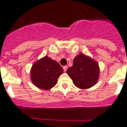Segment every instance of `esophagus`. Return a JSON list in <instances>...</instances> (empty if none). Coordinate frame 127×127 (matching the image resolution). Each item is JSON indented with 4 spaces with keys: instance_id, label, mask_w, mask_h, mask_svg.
Segmentation results:
<instances>
[{
    "instance_id": "esophagus-1",
    "label": "esophagus",
    "mask_w": 127,
    "mask_h": 127,
    "mask_svg": "<svg viewBox=\"0 0 127 127\" xmlns=\"http://www.w3.org/2000/svg\"><path fill=\"white\" fill-rule=\"evenodd\" d=\"M63 69H64V72H66L67 70V66H64V67H63Z\"/></svg>"
}]
</instances>
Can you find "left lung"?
Listing matches in <instances>:
<instances>
[{
	"mask_svg": "<svg viewBox=\"0 0 127 127\" xmlns=\"http://www.w3.org/2000/svg\"><path fill=\"white\" fill-rule=\"evenodd\" d=\"M67 73L76 87L89 89L95 85L98 79V64L90 57L80 54L74 58L73 65L67 69Z\"/></svg>",
	"mask_w": 127,
	"mask_h": 127,
	"instance_id": "obj_1",
	"label": "left lung"
}]
</instances>
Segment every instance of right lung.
<instances>
[{
    "label": "right lung",
    "instance_id": "add662e5",
    "mask_svg": "<svg viewBox=\"0 0 127 127\" xmlns=\"http://www.w3.org/2000/svg\"><path fill=\"white\" fill-rule=\"evenodd\" d=\"M64 70L55 60L47 56L33 64L31 71L32 82L37 87L49 90L57 83V79Z\"/></svg>",
    "mask_w": 127,
    "mask_h": 127
}]
</instances>
